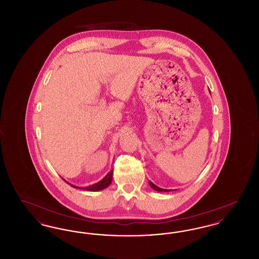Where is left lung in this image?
<instances>
[{
  "label": "left lung",
  "mask_w": 259,
  "mask_h": 259,
  "mask_svg": "<svg viewBox=\"0 0 259 259\" xmlns=\"http://www.w3.org/2000/svg\"><path fill=\"white\" fill-rule=\"evenodd\" d=\"M148 184H149L151 188H153V189L156 190V191H159V192H167V191H170V189H163V188H160V187H158L157 185H154V184L151 183V182H148Z\"/></svg>",
  "instance_id": "obj_1"
}]
</instances>
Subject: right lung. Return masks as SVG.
I'll use <instances>...</instances> for the list:
<instances>
[{
	"label": "right lung",
	"mask_w": 259,
	"mask_h": 259,
	"mask_svg": "<svg viewBox=\"0 0 259 259\" xmlns=\"http://www.w3.org/2000/svg\"><path fill=\"white\" fill-rule=\"evenodd\" d=\"M112 174H113V169L108 172L106 175V177L103 178L98 183H96L94 185H89V186H85V187H78L76 185H72V184L66 182L65 180L64 181L66 183H68V185L73 186L74 188H81V189H84V190H87V191H99V190H103V189L107 188L109 185H111V181H112Z\"/></svg>",
	"instance_id": "right-lung-1"
}]
</instances>
